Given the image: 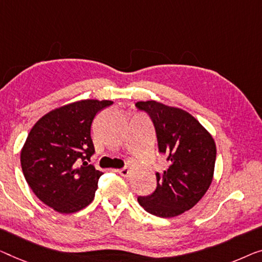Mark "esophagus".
<instances>
[{
    "label": "esophagus",
    "instance_id": "esophagus-1",
    "mask_svg": "<svg viewBox=\"0 0 262 262\" xmlns=\"http://www.w3.org/2000/svg\"><path fill=\"white\" fill-rule=\"evenodd\" d=\"M116 171H118V174H120L121 177H123V178H127L128 175H129V169H128L127 167H123V168H120Z\"/></svg>",
    "mask_w": 262,
    "mask_h": 262
}]
</instances>
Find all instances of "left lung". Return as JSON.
Returning <instances> with one entry per match:
<instances>
[{
  "label": "left lung",
  "instance_id": "8db88e82",
  "mask_svg": "<svg viewBox=\"0 0 262 262\" xmlns=\"http://www.w3.org/2000/svg\"><path fill=\"white\" fill-rule=\"evenodd\" d=\"M149 116L160 154L169 167L156 173V188L138 196L144 210L159 217H173L194 207L212 183L216 147L212 135L189 113L156 101L135 103Z\"/></svg>",
  "mask_w": 262,
  "mask_h": 262
}]
</instances>
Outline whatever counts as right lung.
Masks as SVG:
<instances>
[{"mask_svg":"<svg viewBox=\"0 0 262 262\" xmlns=\"http://www.w3.org/2000/svg\"><path fill=\"white\" fill-rule=\"evenodd\" d=\"M113 101L83 100L57 108L35 123L21 151V166L31 190L56 212L87 207L103 173L89 165L95 148L93 120Z\"/></svg>","mask_w":262,"mask_h":262,"instance_id":"right-lung-1","label":"right lung"}]
</instances>
